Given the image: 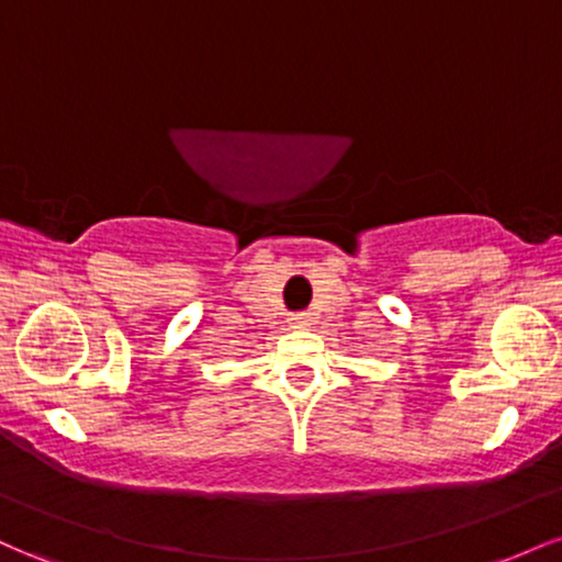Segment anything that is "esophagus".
Masks as SVG:
<instances>
[{
    "label": "esophagus",
    "mask_w": 562,
    "mask_h": 562,
    "mask_svg": "<svg viewBox=\"0 0 562 562\" xmlns=\"http://www.w3.org/2000/svg\"><path fill=\"white\" fill-rule=\"evenodd\" d=\"M290 325L293 327H306L308 325V314L306 312H299V314H290Z\"/></svg>",
    "instance_id": "esophagus-1"
}]
</instances>
